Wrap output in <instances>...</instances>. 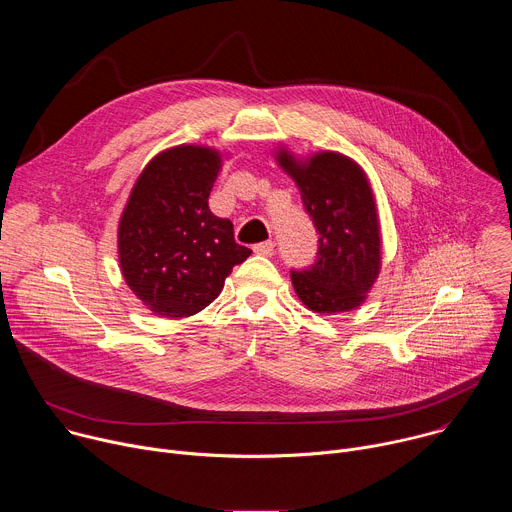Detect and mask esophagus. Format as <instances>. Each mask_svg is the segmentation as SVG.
I'll return each mask as SVG.
<instances>
[{
    "mask_svg": "<svg viewBox=\"0 0 512 512\" xmlns=\"http://www.w3.org/2000/svg\"><path fill=\"white\" fill-rule=\"evenodd\" d=\"M253 251H255L257 255L271 257V255H273V251H275V247H273V243H271V241H265V243H257V245L253 247Z\"/></svg>",
    "mask_w": 512,
    "mask_h": 512,
    "instance_id": "obj_1",
    "label": "esophagus"
}]
</instances>
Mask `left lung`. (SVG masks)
I'll return each instance as SVG.
<instances>
[{
  "mask_svg": "<svg viewBox=\"0 0 512 512\" xmlns=\"http://www.w3.org/2000/svg\"><path fill=\"white\" fill-rule=\"evenodd\" d=\"M279 168L296 182L320 247L316 263L291 271L302 304L324 316L356 310L381 273V223L364 170L340 152L298 158L285 145L275 152Z\"/></svg>",
  "mask_w": 512,
  "mask_h": 512,
  "instance_id": "left-lung-1",
  "label": "left lung"
}]
</instances>
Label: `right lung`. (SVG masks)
<instances>
[{
    "instance_id": "right-lung-1",
    "label": "right lung",
    "mask_w": 512,
    "mask_h": 512,
    "mask_svg": "<svg viewBox=\"0 0 512 512\" xmlns=\"http://www.w3.org/2000/svg\"><path fill=\"white\" fill-rule=\"evenodd\" d=\"M223 158L208 145H174L154 156L131 188L117 229L119 267L156 316L198 314L251 255L235 243L233 223L208 208Z\"/></svg>"
}]
</instances>
